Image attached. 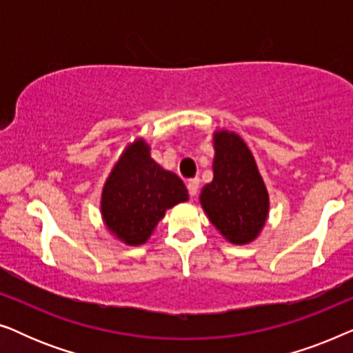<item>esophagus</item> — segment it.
<instances>
[{
	"label": "esophagus",
	"mask_w": 353,
	"mask_h": 353,
	"mask_svg": "<svg viewBox=\"0 0 353 353\" xmlns=\"http://www.w3.org/2000/svg\"><path fill=\"white\" fill-rule=\"evenodd\" d=\"M197 191H199V180H197V178H192V180L188 181V194L191 197H196Z\"/></svg>",
	"instance_id": "esophagus-1"
}]
</instances>
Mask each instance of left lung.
Wrapping results in <instances>:
<instances>
[{
  "label": "left lung",
  "mask_w": 353,
  "mask_h": 353,
  "mask_svg": "<svg viewBox=\"0 0 353 353\" xmlns=\"http://www.w3.org/2000/svg\"><path fill=\"white\" fill-rule=\"evenodd\" d=\"M201 204L216 230L233 244L250 243L268 214V194L254 157L234 133L215 134L214 180L201 192Z\"/></svg>",
  "instance_id": "1"
}]
</instances>
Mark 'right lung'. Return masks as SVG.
<instances>
[{
    "label": "right lung",
    "instance_id": "add662e5",
    "mask_svg": "<svg viewBox=\"0 0 353 353\" xmlns=\"http://www.w3.org/2000/svg\"><path fill=\"white\" fill-rule=\"evenodd\" d=\"M188 201V190L175 173L165 172L149 156L144 141L134 143L120 157L103 191V216L123 243H146L165 210Z\"/></svg>",
    "mask_w": 353,
    "mask_h": 353
}]
</instances>
